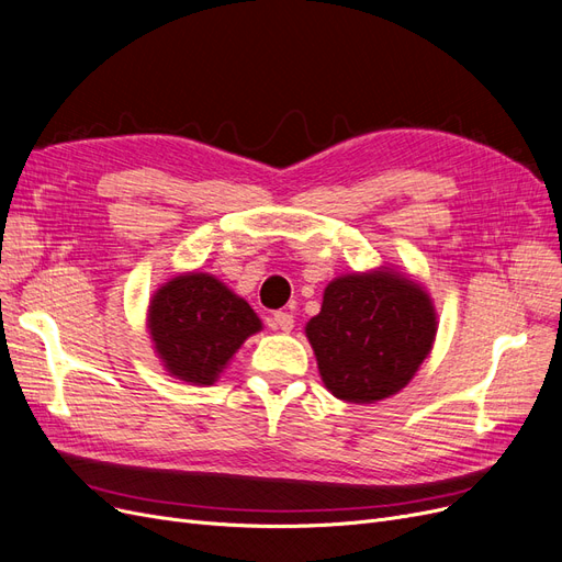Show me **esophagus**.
Wrapping results in <instances>:
<instances>
[{"mask_svg":"<svg viewBox=\"0 0 562 562\" xmlns=\"http://www.w3.org/2000/svg\"><path fill=\"white\" fill-rule=\"evenodd\" d=\"M295 326V318L291 312H277L274 316H271V328L274 330H281V333H291Z\"/></svg>","mask_w":562,"mask_h":562,"instance_id":"1","label":"esophagus"}]
</instances>
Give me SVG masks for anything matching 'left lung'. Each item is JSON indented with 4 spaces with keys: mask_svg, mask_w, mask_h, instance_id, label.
Here are the masks:
<instances>
[{
    "mask_svg": "<svg viewBox=\"0 0 562 562\" xmlns=\"http://www.w3.org/2000/svg\"><path fill=\"white\" fill-rule=\"evenodd\" d=\"M436 330L429 293L391 267L333 279L304 328L323 384L349 403L398 394L429 356Z\"/></svg>",
    "mask_w": 562,
    "mask_h": 562,
    "instance_id": "left-lung-1",
    "label": "left lung"
}]
</instances>
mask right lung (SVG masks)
Wrapping results in <instances>:
<instances>
[{
    "mask_svg": "<svg viewBox=\"0 0 562 562\" xmlns=\"http://www.w3.org/2000/svg\"><path fill=\"white\" fill-rule=\"evenodd\" d=\"M147 328L173 378L209 386L262 321L250 304L206 271H187L149 300Z\"/></svg>",
    "mask_w": 562,
    "mask_h": 562,
    "instance_id": "right-lung-1",
    "label": "right lung"
}]
</instances>
